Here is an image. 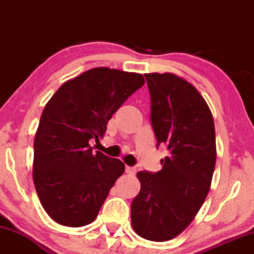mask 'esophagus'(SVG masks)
Here are the masks:
<instances>
[{"label":"esophagus","mask_w":254,"mask_h":254,"mask_svg":"<svg viewBox=\"0 0 254 254\" xmlns=\"http://www.w3.org/2000/svg\"><path fill=\"white\" fill-rule=\"evenodd\" d=\"M125 172H127V174L133 176V174L136 173V167H132V166H127V167H125Z\"/></svg>","instance_id":"34e87169"}]
</instances>
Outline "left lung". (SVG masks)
<instances>
[{
  "label": "left lung",
  "instance_id": "8db88e82",
  "mask_svg": "<svg viewBox=\"0 0 254 254\" xmlns=\"http://www.w3.org/2000/svg\"><path fill=\"white\" fill-rule=\"evenodd\" d=\"M150 94V124L156 147L167 148L156 173L141 171V191L131 203L139 237L167 241L192 222L210 190L216 162L214 119L205 100L184 78L144 74Z\"/></svg>",
  "mask_w": 254,
  "mask_h": 254
}]
</instances>
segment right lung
Returning <instances> with one entry per match:
<instances>
[{
	"instance_id": "obj_1",
	"label": "right lung",
	"mask_w": 254,
	"mask_h": 254,
	"mask_svg": "<svg viewBox=\"0 0 254 254\" xmlns=\"http://www.w3.org/2000/svg\"><path fill=\"white\" fill-rule=\"evenodd\" d=\"M144 84L141 74L94 68L66 81L46 104L34 138L33 182L43 208L57 223L82 227L95 220L121 160L94 153L113 113Z\"/></svg>"
}]
</instances>
